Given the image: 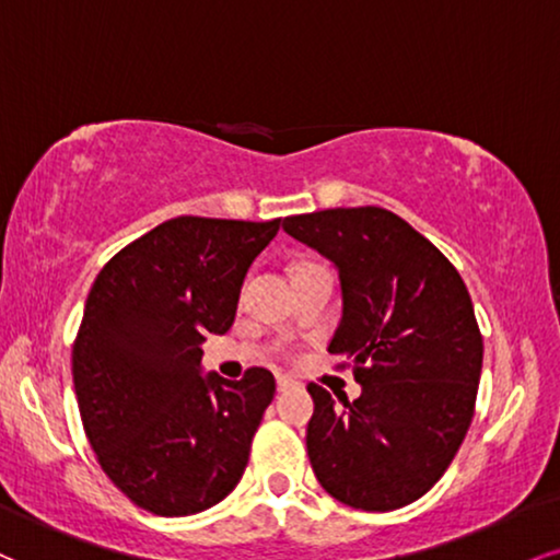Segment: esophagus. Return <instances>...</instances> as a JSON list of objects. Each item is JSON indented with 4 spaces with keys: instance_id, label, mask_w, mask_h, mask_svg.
Instances as JSON below:
<instances>
[{
    "instance_id": "esophagus-1",
    "label": "esophagus",
    "mask_w": 560,
    "mask_h": 560,
    "mask_svg": "<svg viewBox=\"0 0 560 560\" xmlns=\"http://www.w3.org/2000/svg\"><path fill=\"white\" fill-rule=\"evenodd\" d=\"M294 378H289V375H276V388L279 390H287V388H292L294 386Z\"/></svg>"
}]
</instances>
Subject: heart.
Segmentation results:
<instances>
[{
	"label": "heart",
	"instance_id": "b5f03b06",
	"mask_svg": "<svg viewBox=\"0 0 560 560\" xmlns=\"http://www.w3.org/2000/svg\"><path fill=\"white\" fill-rule=\"evenodd\" d=\"M305 266H307V262H305Z\"/></svg>",
	"mask_w": 560,
	"mask_h": 560
}]
</instances>
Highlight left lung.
<instances>
[{
  "label": "left lung",
  "instance_id": "left-lung-1",
  "mask_svg": "<svg viewBox=\"0 0 560 560\" xmlns=\"http://www.w3.org/2000/svg\"><path fill=\"white\" fill-rule=\"evenodd\" d=\"M284 232L336 262L345 315L328 352L347 357L360 399L310 383L307 456L328 495L394 511L428 493L464 443L482 334L459 271L378 206L287 215Z\"/></svg>",
  "mask_w": 560,
  "mask_h": 560
}]
</instances>
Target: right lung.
Wrapping results in <instances>:
<instances>
[{
    "label": "right lung",
    "mask_w": 560,
    "mask_h": 560,
    "mask_svg": "<svg viewBox=\"0 0 560 560\" xmlns=\"http://www.w3.org/2000/svg\"><path fill=\"white\" fill-rule=\"evenodd\" d=\"M281 219L177 215L101 268L72 341L80 420L135 506L190 516L237 488L276 394L266 368L200 375V341L226 334L240 287Z\"/></svg>",
    "instance_id": "right-lung-1"
}]
</instances>
